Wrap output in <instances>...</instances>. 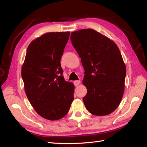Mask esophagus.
<instances>
[{
  "label": "esophagus",
  "instance_id": "34e87169",
  "mask_svg": "<svg viewBox=\"0 0 147 147\" xmlns=\"http://www.w3.org/2000/svg\"><path fill=\"white\" fill-rule=\"evenodd\" d=\"M81 83V82H80V80H76V81H74V85L75 86H77L78 84Z\"/></svg>",
  "mask_w": 147,
  "mask_h": 147
}]
</instances>
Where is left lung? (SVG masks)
<instances>
[{
  "mask_svg": "<svg viewBox=\"0 0 147 147\" xmlns=\"http://www.w3.org/2000/svg\"><path fill=\"white\" fill-rule=\"evenodd\" d=\"M70 39L84 70L86 109L96 116L110 114L119 105L124 90L126 68L119 48L91 29L72 32Z\"/></svg>",
  "mask_w": 147,
  "mask_h": 147,
  "instance_id": "left-lung-1",
  "label": "left lung"
}]
</instances>
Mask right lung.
Returning <instances> with one entry per match:
<instances>
[{"label": "right lung", "mask_w": 147, "mask_h": 147, "mask_svg": "<svg viewBox=\"0 0 147 147\" xmlns=\"http://www.w3.org/2000/svg\"><path fill=\"white\" fill-rule=\"evenodd\" d=\"M69 36L70 32H48L34 40L21 69L31 105L51 121L65 117L74 100V85L64 80L60 62Z\"/></svg>", "instance_id": "obj_1"}]
</instances>
